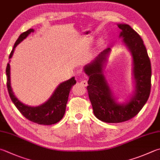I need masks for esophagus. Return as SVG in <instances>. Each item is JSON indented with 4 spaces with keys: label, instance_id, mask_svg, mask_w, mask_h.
Listing matches in <instances>:
<instances>
[{
    "label": "esophagus",
    "instance_id": "1",
    "mask_svg": "<svg viewBox=\"0 0 160 160\" xmlns=\"http://www.w3.org/2000/svg\"><path fill=\"white\" fill-rule=\"evenodd\" d=\"M81 84L83 86H86L87 85H88V82H87L86 80H82V81H81Z\"/></svg>",
    "mask_w": 160,
    "mask_h": 160
}]
</instances>
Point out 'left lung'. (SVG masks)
<instances>
[{
	"mask_svg": "<svg viewBox=\"0 0 160 160\" xmlns=\"http://www.w3.org/2000/svg\"><path fill=\"white\" fill-rule=\"evenodd\" d=\"M123 38L133 56L134 76L136 92L125 105L116 104L102 73V64L110 48L99 54L95 61L84 68L88 75L87 90L93 113L105 122L118 123L127 121L137 116L148 99L151 88V64L141 36L128 24H118Z\"/></svg>",
	"mask_w": 160,
	"mask_h": 160,
	"instance_id": "obj_1",
	"label": "left lung"
}]
</instances>
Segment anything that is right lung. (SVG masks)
<instances>
[{"instance_id":"1","label":"right lung","mask_w":160,"mask_h":160,"mask_svg":"<svg viewBox=\"0 0 160 160\" xmlns=\"http://www.w3.org/2000/svg\"><path fill=\"white\" fill-rule=\"evenodd\" d=\"M34 30L29 29L26 32H22L15 42L13 49L9 56V59L12 56L14 48L25 39L31 32H33ZM10 68L8 63L6 68V75H7V88L12 101L22 115L29 120L30 121L38 123L40 125H49L59 122L64 116L66 104L68 100V96L72 86L76 83L74 77L60 84L58 88L49 100L44 104L39 107H31L22 104L15 97L10 86Z\"/></svg>"}]
</instances>
